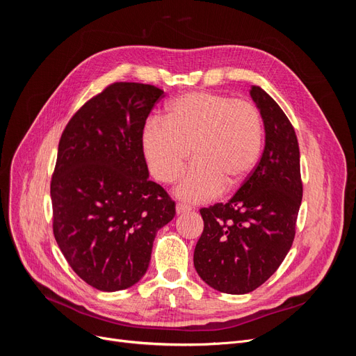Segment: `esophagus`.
Masks as SVG:
<instances>
[{"mask_svg": "<svg viewBox=\"0 0 356 356\" xmlns=\"http://www.w3.org/2000/svg\"><path fill=\"white\" fill-rule=\"evenodd\" d=\"M190 211H191V208L187 207V204H182V203H178V204H177V213H178V215H179V213L190 212Z\"/></svg>", "mask_w": 356, "mask_h": 356, "instance_id": "obj_1", "label": "esophagus"}]
</instances>
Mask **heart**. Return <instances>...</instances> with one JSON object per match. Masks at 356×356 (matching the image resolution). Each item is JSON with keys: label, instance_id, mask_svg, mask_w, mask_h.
Listing matches in <instances>:
<instances>
[{"label": "heart", "instance_id": "heart-1", "mask_svg": "<svg viewBox=\"0 0 356 356\" xmlns=\"http://www.w3.org/2000/svg\"><path fill=\"white\" fill-rule=\"evenodd\" d=\"M143 153L152 175L174 182L187 159L175 195L186 202H207L236 187L254 169L263 145V122L255 106L213 92H188L168 105L165 120L152 118L141 134Z\"/></svg>", "mask_w": 356, "mask_h": 356}]
</instances>
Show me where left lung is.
<instances>
[{
	"label": "left lung",
	"mask_w": 356,
	"mask_h": 356,
	"mask_svg": "<svg viewBox=\"0 0 356 356\" xmlns=\"http://www.w3.org/2000/svg\"><path fill=\"white\" fill-rule=\"evenodd\" d=\"M266 144L254 170L227 203L202 208L196 272L213 289L246 294L263 285L286 257L303 197L300 149L293 124L270 95L252 86Z\"/></svg>",
	"instance_id": "obj_1"
}]
</instances>
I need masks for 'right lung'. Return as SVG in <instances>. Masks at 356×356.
<instances>
[{
    "label": "right lung",
    "mask_w": 356,
    "mask_h": 356,
    "mask_svg": "<svg viewBox=\"0 0 356 356\" xmlns=\"http://www.w3.org/2000/svg\"><path fill=\"white\" fill-rule=\"evenodd\" d=\"M163 90L114 83L72 115L50 182L53 234L72 270L99 291L141 279L175 202L148 179L141 134Z\"/></svg>",
    "instance_id": "right-lung-1"
}]
</instances>
